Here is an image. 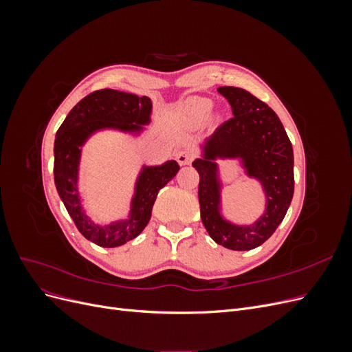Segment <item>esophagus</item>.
Instances as JSON below:
<instances>
[{"label":"esophagus","mask_w":352,"mask_h":352,"mask_svg":"<svg viewBox=\"0 0 352 352\" xmlns=\"http://www.w3.org/2000/svg\"><path fill=\"white\" fill-rule=\"evenodd\" d=\"M175 157H176V162L180 166H186L190 163V160H192V157H190V154L188 151H177L175 154Z\"/></svg>","instance_id":"obj_1"}]
</instances>
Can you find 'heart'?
Segmentation results:
<instances>
[{"label": "heart", "mask_w": 352, "mask_h": 352, "mask_svg": "<svg viewBox=\"0 0 352 352\" xmlns=\"http://www.w3.org/2000/svg\"><path fill=\"white\" fill-rule=\"evenodd\" d=\"M185 109L195 122H202L206 120L207 116L210 114L212 109V102L208 98H189L185 102Z\"/></svg>", "instance_id": "obj_1"}]
</instances>
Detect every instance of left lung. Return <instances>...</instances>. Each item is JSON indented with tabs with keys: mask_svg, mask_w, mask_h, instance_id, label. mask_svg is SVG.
<instances>
[{
	"mask_svg": "<svg viewBox=\"0 0 352 352\" xmlns=\"http://www.w3.org/2000/svg\"><path fill=\"white\" fill-rule=\"evenodd\" d=\"M217 92L229 101L233 117L198 145L192 166L199 173L201 220L216 243L248 251L273 235L291 206L294 150L280 119L267 104L235 87H220ZM219 159H235L243 173L261 185L265 210L250 226L226 214Z\"/></svg>",
	"mask_w": 352,
	"mask_h": 352,
	"instance_id": "obj_1",
	"label": "left lung"
}]
</instances>
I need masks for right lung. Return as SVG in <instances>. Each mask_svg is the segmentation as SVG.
Masks as SVG:
<instances>
[{
	"label": "right lung",
	"mask_w": 352,
	"mask_h": 352,
	"mask_svg": "<svg viewBox=\"0 0 352 352\" xmlns=\"http://www.w3.org/2000/svg\"><path fill=\"white\" fill-rule=\"evenodd\" d=\"M151 98L116 89H100L74 105L57 131L54 142L57 192L79 232L100 247H120L140 235L151 219L160 189L177 175L180 167L175 160L155 166L142 164L135 179L126 217L97 223L83 208L85 199L80 190L83 146L94 135L105 131L138 140L151 123Z\"/></svg>",
	"instance_id": "right-lung-1"
}]
</instances>
